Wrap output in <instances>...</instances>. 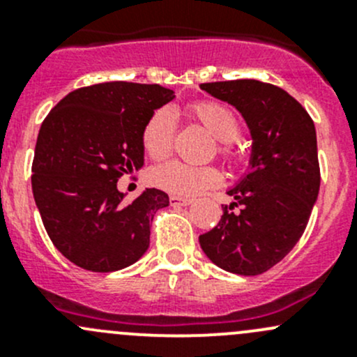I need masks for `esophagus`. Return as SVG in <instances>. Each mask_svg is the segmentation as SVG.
I'll return each mask as SVG.
<instances>
[{"instance_id": "obj_1", "label": "esophagus", "mask_w": 357, "mask_h": 357, "mask_svg": "<svg viewBox=\"0 0 357 357\" xmlns=\"http://www.w3.org/2000/svg\"><path fill=\"white\" fill-rule=\"evenodd\" d=\"M169 202H171V205H174V207H185V205H190L192 204V199H188V197H179V195H171L169 197Z\"/></svg>"}]
</instances>
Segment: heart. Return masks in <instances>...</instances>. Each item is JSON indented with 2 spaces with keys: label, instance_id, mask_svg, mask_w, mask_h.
Masks as SVG:
<instances>
[{
  "label": "heart",
  "instance_id": "obj_1",
  "mask_svg": "<svg viewBox=\"0 0 357 357\" xmlns=\"http://www.w3.org/2000/svg\"><path fill=\"white\" fill-rule=\"evenodd\" d=\"M193 117L219 139L218 152L226 160H235L236 149L233 139L240 135V121L228 105L212 100L193 103ZM176 122L167 109L155 110L143 126L142 143L150 157L160 160L171 153L174 143ZM152 183L172 195H197L221 183V171L214 165H192L181 160H169L157 165L150 174Z\"/></svg>",
  "mask_w": 357,
  "mask_h": 357
}]
</instances>
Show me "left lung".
I'll list each match as a JSON object with an SVG mask.
<instances>
[{"label":"left lung","mask_w":357,"mask_h":357,"mask_svg":"<svg viewBox=\"0 0 357 357\" xmlns=\"http://www.w3.org/2000/svg\"><path fill=\"white\" fill-rule=\"evenodd\" d=\"M200 88L235 107L252 136L248 172L228 190L235 202L222 207L215 228L199 236L200 247L225 271L261 275L301 240L318 199L314 122L294 96L268 82L236 79Z\"/></svg>","instance_id":"8db88e82"}]
</instances>
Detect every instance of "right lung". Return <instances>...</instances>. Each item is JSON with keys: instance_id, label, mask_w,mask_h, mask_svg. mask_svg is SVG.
<instances>
[{"instance_id": "1", "label": "right lung", "mask_w": 357, "mask_h": 357, "mask_svg": "<svg viewBox=\"0 0 357 357\" xmlns=\"http://www.w3.org/2000/svg\"><path fill=\"white\" fill-rule=\"evenodd\" d=\"M172 98L158 84L102 82L68 93L43 121L32 193L53 245L79 268L119 271L149 248L167 193L146 188L124 204L117 181L143 167V126Z\"/></svg>"}]
</instances>
